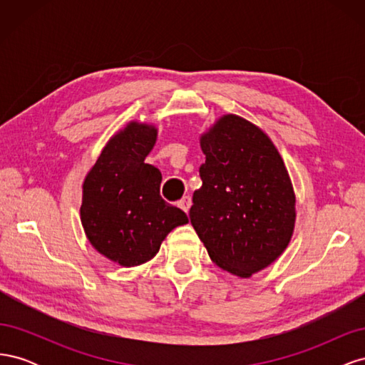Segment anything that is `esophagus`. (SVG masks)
<instances>
[{
	"instance_id": "1",
	"label": "esophagus",
	"mask_w": 365,
	"mask_h": 365,
	"mask_svg": "<svg viewBox=\"0 0 365 365\" xmlns=\"http://www.w3.org/2000/svg\"><path fill=\"white\" fill-rule=\"evenodd\" d=\"M178 205L184 210V212L187 213L190 210V207H192V197L189 196V195H185V196H182L181 197V201L178 202Z\"/></svg>"
}]
</instances>
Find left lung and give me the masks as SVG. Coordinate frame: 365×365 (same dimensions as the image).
<instances>
[{
	"label": "left lung",
	"mask_w": 365,
	"mask_h": 365,
	"mask_svg": "<svg viewBox=\"0 0 365 365\" xmlns=\"http://www.w3.org/2000/svg\"><path fill=\"white\" fill-rule=\"evenodd\" d=\"M202 187L193 193L190 222L219 268L239 277L267 268L288 247L295 195L269 137L235 114L201 137Z\"/></svg>",
	"instance_id": "8db88e82"
}]
</instances>
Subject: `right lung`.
<instances>
[{"mask_svg":"<svg viewBox=\"0 0 365 365\" xmlns=\"http://www.w3.org/2000/svg\"><path fill=\"white\" fill-rule=\"evenodd\" d=\"M155 140V128L132 121L108 141L83 182L86 237L121 267L150 260L175 227L189 222L181 208L161 197V172L145 163Z\"/></svg>","mask_w":365,"mask_h":365,"instance_id":"1","label":"right lung"}]
</instances>
